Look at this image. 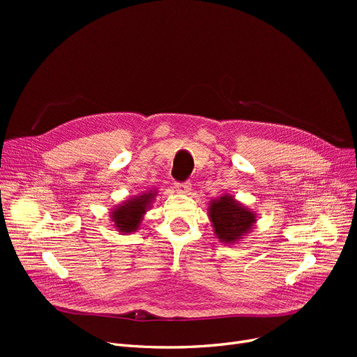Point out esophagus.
<instances>
[{"instance_id": "1", "label": "esophagus", "mask_w": 357, "mask_h": 357, "mask_svg": "<svg viewBox=\"0 0 357 357\" xmlns=\"http://www.w3.org/2000/svg\"><path fill=\"white\" fill-rule=\"evenodd\" d=\"M176 191L181 192V194H190V191H191V183H190V182L176 183Z\"/></svg>"}]
</instances>
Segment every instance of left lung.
I'll list each match as a JSON object with an SVG mask.
<instances>
[{"mask_svg": "<svg viewBox=\"0 0 357 357\" xmlns=\"http://www.w3.org/2000/svg\"><path fill=\"white\" fill-rule=\"evenodd\" d=\"M208 217L218 241L224 245H236L249 234L257 221L256 211L248 208L230 194L210 201Z\"/></svg>", "mask_w": 357, "mask_h": 357, "instance_id": "1", "label": "left lung"}]
</instances>
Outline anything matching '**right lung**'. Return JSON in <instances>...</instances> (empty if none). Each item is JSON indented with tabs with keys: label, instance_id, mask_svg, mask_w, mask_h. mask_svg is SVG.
Masks as SVG:
<instances>
[{
	"label": "right lung",
	"instance_id": "add662e5",
	"mask_svg": "<svg viewBox=\"0 0 357 357\" xmlns=\"http://www.w3.org/2000/svg\"><path fill=\"white\" fill-rule=\"evenodd\" d=\"M156 195V190H149L119 204L109 213L112 227L117 229V231L121 234H131L137 231L144 214L152 208Z\"/></svg>",
	"mask_w": 357,
	"mask_h": 357
}]
</instances>
